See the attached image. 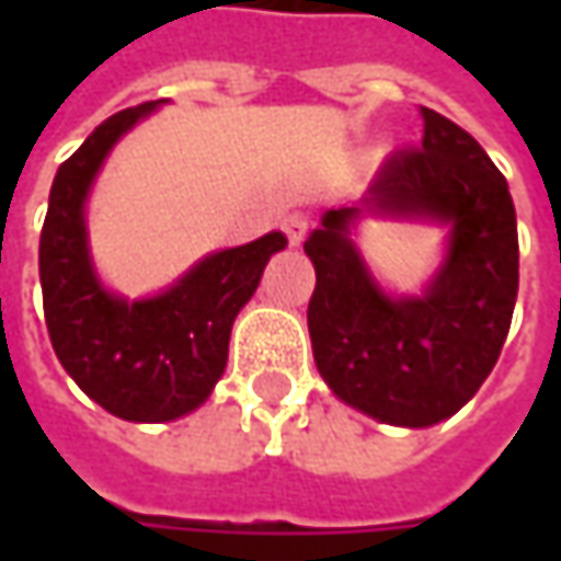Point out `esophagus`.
<instances>
[{"mask_svg":"<svg viewBox=\"0 0 561 561\" xmlns=\"http://www.w3.org/2000/svg\"><path fill=\"white\" fill-rule=\"evenodd\" d=\"M280 225H284V233H287V240H290L293 247H299L306 240L309 227H312V218L306 211H287Z\"/></svg>","mask_w":561,"mask_h":561,"instance_id":"34e87169","label":"esophagus"}]
</instances>
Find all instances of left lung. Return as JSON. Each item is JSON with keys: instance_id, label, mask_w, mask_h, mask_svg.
<instances>
[{"instance_id": "8db88e82", "label": "left lung", "mask_w": 561, "mask_h": 561, "mask_svg": "<svg viewBox=\"0 0 561 561\" xmlns=\"http://www.w3.org/2000/svg\"><path fill=\"white\" fill-rule=\"evenodd\" d=\"M421 146L393 152L368 196L324 211L306 240L314 365L346 405L399 427H431L478 393L518 296V227L506 178L459 124L434 108H421ZM365 214L450 227L447 259L421 297L376 287L348 240Z\"/></svg>"}]
</instances>
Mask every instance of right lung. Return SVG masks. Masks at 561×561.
<instances>
[{"instance_id":"right-lung-1","label":"right lung","mask_w":561,"mask_h":561,"mask_svg":"<svg viewBox=\"0 0 561 561\" xmlns=\"http://www.w3.org/2000/svg\"><path fill=\"white\" fill-rule=\"evenodd\" d=\"M124 108L61 162L39 233V284L49 340L61 368L87 397L124 421H174L199 409L225 375L230 328L252 299L280 230L247 247L205 255L159 296L124 299L99 284L83 205L112 146L149 112Z\"/></svg>"}]
</instances>
